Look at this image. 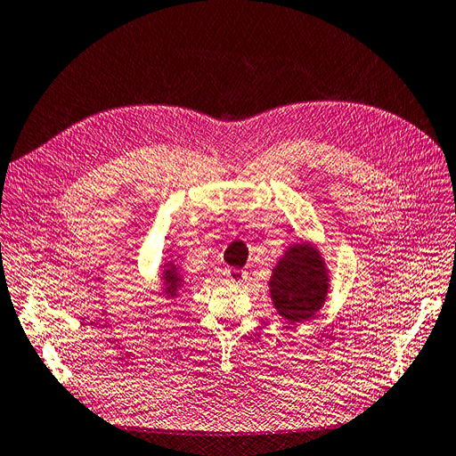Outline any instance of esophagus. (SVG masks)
Here are the masks:
<instances>
[{"label": "esophagus", "mask_w": 456, "mask_h": 456, "mask_svg": "<svg viewBox=\"0 0 456 456\" xmlns=\"http://www.w3.org/2000/svg\"><path fill=\"white\" fill-rule=\"evenodd\" d=\"M226 279H228V282L241 284V282L247 279V275H245V271H243V269H235V267H232V269H226Z\"/></svg>", "instance_id": "1"}]
</instances>
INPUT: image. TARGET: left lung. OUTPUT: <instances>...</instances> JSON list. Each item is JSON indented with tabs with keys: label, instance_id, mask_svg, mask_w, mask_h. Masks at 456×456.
<instances>
[{
	"label": "left lung",
	"instance_id": "obj_1",
	"mask_svg": "<svg viewBox=\"0 0 456 456\" xmlns=\"http://www.w3.org/2000/svg\"><path fill=\"white\" fill-rule=\"evenodd\" d=\"M269 286L271 299L284 320H311L327 294L325 267L318 252L308 245L289 247L273 271Z\"/></svg>",
	"mask_w": 456,
	"mask_h": 456
}]
</instances>
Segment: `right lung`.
Segmentation results:
<instances>
[{
	"label": "right lung",
	"instance_id": "add662e5",
	"mask_svg": "<svg viewBox=\"0 0 456 456\" xmlns=\"http://www.w3.org/2000/svg\"><path fill=\"white\" fill-rule=\"evenodd\" d=\"M162 279H165V282H167V284L170 286V288H168V291H167V294H174V291H175L174 288H175V284H177V281H179V279H177V277L174 275V273H172V271H168V273H167V275H165V277H162Z\"/></svg>",
	"mask_w": 456,
	"mask_h": 456
}]
</instances>
